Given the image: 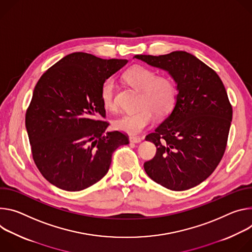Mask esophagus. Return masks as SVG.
I'll return each mask as SVG.
<instances>
[{
    "mask_svg": "<svg viewBox=\"0 0 252 252\" xmlns=\"http://www.w3.org/2000/svg\"><path fill=\"white\" fill-rule=\"evenodd\" d=\"M129 140L131 143H140L142 141V138L140 137H135V136H131L129 138Z\"/></svg>",
    "mask_w": 252,
    "mask_h": 252,
    "instance_id": "obj_1",
    "label": "esophagus"
}]
</instances>
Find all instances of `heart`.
Returning a JSON list of instances; mask_svg holds the SVG:
<instances>
[{
    "mask_svg": "<svg viewBox=\"0 0 252 252\" xmlns=\"http://www.w3.org/2000/svg\"><path fill=\"white\" fill-rule=\"evenodd\" d=\"M125 79L131 85L142 91L137 111L124 113L113 120L115 129L130 135L141 133L154 121V111L165 115L172 110L177 98V88L172 79L160 76L147 67L135 65L125 73ZM100 98L108 111H116V86L112 78L107 79L101 87Z\"/></svg>",
    "mask_w": 252,
    "mask_h": 252,
    "instance_id": "obj_1",
    "label": "heart"
}]
</instances>
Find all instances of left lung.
I'll list each match as a JSON object with an SVG mask.
<instances>
[{
	"instance_id": "8db88e82",
	"label": "left lung",
	"mask_w": 252,
	"mask_h": 252,
	"mask_svg": "<svg viewBox=\"0 0 252 252\" xmlns=\"http://www.w3.org/2000/svg\"><path fill=\"white\" fill-rule=\"evenodd\" d=\"M135 58L168 71L178 90L170 115L145 138L157 150L144 169L167 189H190L212 174L225 152L232 120L225 87L213 69L184 51Z\"/></svg>"
}]
</instances>
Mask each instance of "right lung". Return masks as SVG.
Listing matches in <instances>:
<instances>
[{
  "label": "right lung",
  "instance_id": "right-lung-1",
  "mask_svg": "<svg viewBox=\"0 0 252 252\" xmlns=\"http://www.w3.org/2000/svg\"><path fill=\"white\" fill-rule=\"evenodd\" d=\"M76 52L49 68L35 86L26 112L34 162L51 184L84 190L108 172L112 154L129 143L121 131L104 132L102 84L127 64Z\"/></svg>",
  "mask_w": 252,
  "mask_h": 252
}]
</instances>
